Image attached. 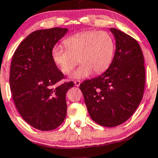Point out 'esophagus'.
Returning <instances> with one entry per match:
<instances>
[{"instance_id": "34e87169", "label": "esophagus", "mask_w": 158, "mask_h": 158, "mask_svg": "<svg viewBox=\"0 0 158 158\" xmlns=\"http://www.w3.org/2000/svg\"><path fill=\"white\" fill-rule=\"evenodd\" d=\"M80 84H81L80 81H79V80L74 81V85L76 86V87H79V86L80 85Z\"/></svg>"}]
</instances>
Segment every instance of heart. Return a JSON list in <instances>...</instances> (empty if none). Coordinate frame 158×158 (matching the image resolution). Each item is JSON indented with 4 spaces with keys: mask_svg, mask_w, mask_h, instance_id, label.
Wrapping results in <instances>:
<instances>
[{
    "mask_svg": "<svg viewBox=\"0 0 158 158\" xmlns=\"http://www.w3.org/2000/svg\"><path fill=\"white\" fill-rule=\"evenodd\" d=\"M65 48L55 46L51 51L54 63L63 73H71L78 63L81 65L71 73L73 79H81L93 72L100 74L107 70L115 51L113 37L104 31H88L68 37L63 41Z\"/></svg>",
    "mask_w": 158,
    "mask_h": 158,
    "instance_id": "1",
    "label": "heart"
}]
</instances>
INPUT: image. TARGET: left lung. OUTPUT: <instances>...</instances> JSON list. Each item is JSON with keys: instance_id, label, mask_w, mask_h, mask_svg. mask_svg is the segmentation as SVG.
<instances>
[{"instance_id": "1", "label": "left lung", "mask_w": 158, "mask_h": 158, "mask_svg": "<svg viewBox=\"0 0 158 158\" xmlns=\"http://www.w3.org/2000/svg\"><path fill=\"white\" fill-rule=\"evenodd\" d=\"M116 50L109 69L79 86L94 122L115 127L127 121L140 104L145 85L144 60L139 43L129 35L110 28Z\"/></svg>"}]
</instances>
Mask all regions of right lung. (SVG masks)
<instances>
[{
	"label": "right lung",
	"instance_id": "obj_1",
	"mask_svg": "<svg viewBox=\"0 0 158 158\" xmlns=\"http://www.w3.org/2000/svg\"><path fill=\"white\" fill-rule=\"evenodd\" d=\"M69 29L53 27L29 34L14 54L10 88L24 120L40 131H52L64 121L65 95L73 81L57 86L64 77L52 59L51 51Z\"/></svg>",
	"mask_w": 158,
	"mask_h": 158
}]
</instances>
